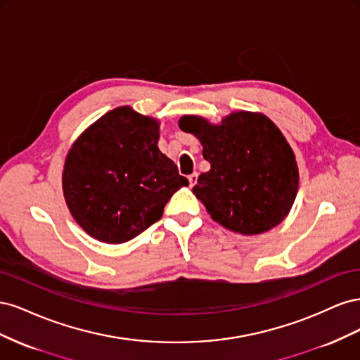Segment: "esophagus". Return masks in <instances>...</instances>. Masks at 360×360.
Instances as JSON below:
<instances>
[{"label":"esophagus","instance_id":"34e87169","mask_svg":"<svg viewBox=\"0 0 360 360\" xmlns=\"http://www.w3.org/2000/svg\"><path fill=\"white\" fill-rule=\"evenodd\" d=\"M188 180H189V184H191V186H193V184H197V180H198V174H197V172L191 174V176L188 177Z\"/></svg>","mask_w":360,"mask_h":360}]
</instances>
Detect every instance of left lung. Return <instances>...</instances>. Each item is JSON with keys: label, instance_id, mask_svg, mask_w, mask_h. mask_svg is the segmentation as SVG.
I'll list each match as a JSON object with an SVG mask.
<instances>
[{"label": "left lung", "instance_id": "1", "mask_svg": "<svg viewBox=\"0 0 360 360\" xmlns=\"http://www.w3.org/2000/svg\"><path fill=\"white\" fill-rule=\"evenodd\" d=\"M179 127L200 141L210 162L192 192L214 222L257 236L285 219L297 195L299 169L292 148L267 115L236 111L219 124L183 115Z\"/></svg>", "mask_w": 360, "mask_h": 360}]
</instances>
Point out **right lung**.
Here are the masks:
<instances>
[{
	"label": "right lung",
	"mask_w": 360,
	"mask_h": 360,
	"mask_svg": "<svg viewBox=\"0 0 360 360\" xmlns=\"http://www.w3.org/2000/svg\"><path fill=\"white\" fill-rule=\"evenodd\" d=\"M158 141L159 120L126 105L96 120L72 144L63 169L64 200L76 224L96 240H132L189 184Z\"/></svg>",
	"instance_id": "1"
}]
</instances>
